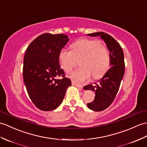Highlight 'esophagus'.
I'll return each instance as SVG.
<instances>
[{"label": "esophagus", "mask_w": 147, "mask_h": 147, "mask_svg": "<svg viewBox=\"0 0 147 147\" xmlns=\"http://www.w3.org/2000/svg\"><path fill=\"white\" fill-rule=\"evenodd\" d=\"M72 84L74 85V86H76V87H78V88H79V89H82V88H83V86H82V85L78 84L76 83H75V82H74V81H72Z\"/></svg>", "instance_id": "obj_1"}]
</instances>
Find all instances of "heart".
<instances>
[{"label":"heart","instance_id":"1","mask_svg":"<svg viewBox=\"0 0 147 147\" xmlns=\"http://www.w3.org/2000/svg\"><path fill=\"white\" fill-rule=\"evenodd\" d=\"M72 50L62 49L59 54L61 67L70 73L81 59L82 66L71 74L70 78L77 83L89 80L92 75L97 79L102 77L110 66V54L107 47L100 40L83 39L71 45Z\"/></svg>","mask_w":147,"mask_h":147}]
</instances>
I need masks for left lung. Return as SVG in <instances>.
Instances as JSON below:
<instances>
[{"mask_svg": "<svg viewBox=\"0 0 147 147\" xmlns=\"http://www.w3.org/2000/svg\"><path fill=\"white\" fill-rule=\"evenodd\" d=\"M88 36H100L110 51L111 67L94 85L88 84L83 88L85 90L94 91L95 94L94 101L88 103V107L93 111H100L110 107L118 93L125 73L124 54L120 44L107 33L95 32Z\"/></svg>", "mask_w": 147, "mask_h": 147, "instance_id": "left-lung-1", "label": "left lung"}]
</instances>
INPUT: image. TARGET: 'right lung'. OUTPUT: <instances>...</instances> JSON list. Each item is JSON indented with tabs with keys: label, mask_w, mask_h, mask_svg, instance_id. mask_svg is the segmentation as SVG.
I'll use <instances>...</instances> for the list:
<instances>
[{
	"label": "right lung",
	"mask_w": 147,
	"mask_h": 147,
	"mask_svg": "<svg viewBox=\"0 0 147 147\" xmlns=\"http://www.w3.org/2000/svg\"><path fill=\"white\" fill-rule=\"evenodd\" d=\"M63 34L45 33L38 36L26 49L23 78L27 93L39 110L51 111L62 103L71 81L61 69L59 54L68 42ZM62 76L61 79L56 77Z\"/></svg>",
	"instance_id": "1"
}]
</instances>
